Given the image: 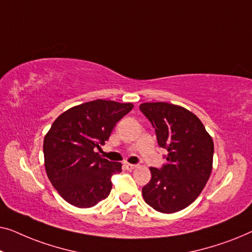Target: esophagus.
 Masks as SVG:
<instances>
[{
  "label": "esophagus",
  "instance_id": "esophagus-1",
  "mask_svg": "<svg viewBox=\"0 0 252 252\" xmlns=\"http://www.w3.org/2000/svg\"><path fill=\"white\" fill-rule=\"evenodd\" d=\"M125 168L126 170H129V171H131V170L136 169L137 165L136 164H131V163H125Z\"/></svg>",
  "mask_w": 252,
  "mask_h": 252
}]
</instances>
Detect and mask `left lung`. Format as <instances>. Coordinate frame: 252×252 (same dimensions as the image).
<instances>
[{
  "instance_id": "1",
  "label": "left lung",
  "mask_w": 252,
  "mask_h": 252,
  "mask_svg": "<svg viewBox=\"0 0 252 252\" xmlns=\"http://www.w3.org/2000/svg\"><path fill=\"white\" fill-rule=\"evenodd\" d=\"M139 108L155 129L158 146L168 151L165 165L150 168L144 200L162 214L183 210L196 200L211 175L214 140L185 107L158 101L143 102Z\"/></svg>"
}]
</instances>
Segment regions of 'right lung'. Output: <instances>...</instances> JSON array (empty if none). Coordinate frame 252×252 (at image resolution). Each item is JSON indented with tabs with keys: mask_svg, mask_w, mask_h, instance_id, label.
Wrapping results in <instances>:
<instances>
[{
	"mask_svg": "<svg viewBox=\"0 0 252 252\" xmlns=\"http://www.w3.org/2000/svg\"><path fill=\"white\" fill-rule=\"evenodd\" d=\"M133 105L97 99L74 106L52 123L43 141L44 166L59 195L77 208H91L107 197L120 162L95 153Z\"/></svg>",
	"mask_w": 252,
	"mask_h": 252,
	"instance_id": "add662e5",
	"label": "right lung"
}]
</instances>
